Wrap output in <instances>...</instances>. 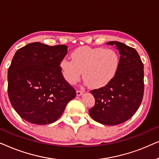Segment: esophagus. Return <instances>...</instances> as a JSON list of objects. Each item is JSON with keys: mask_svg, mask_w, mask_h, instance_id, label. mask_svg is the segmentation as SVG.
Segmentation results:
<instances>
[{"mask_svg": "<svg viewBox=\"0 0 159 159\" xmlns=\"http://www.w3.org/2000/svg\"><path fill=\"white\" fill-rule=\"evenodd\" d=\"M77 96H80V95H82V94H83V92L82 91H80V90H77Z\"/></svg>", "mask_w": 159, "mask_h": 159, "instance_id": "34e87169", "label": "esophagus"}]
</instances>
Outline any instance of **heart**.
Returning a JSON list of instances; mask_svg holds the SVG:
<instances>
[{
	"instance_id": "heart-1",
	"label": "heart",
	"mask_w": 159,
	"mask_h": 159,
	"mask_svg": "<svg viewBox=\"0 0 159 159\" xmlns=\"http://www.w3.org/2000/svg\"><path fill=\"white\" fill-rule=\"evenodd\" d=\"M72 59L64 58L60 68L64 80L70 84L79 81L83 71L86 84L98 89L112 81L119 70L120 57L113 49L82 46L71 53Z\"/></svg>"
}]
</instances>
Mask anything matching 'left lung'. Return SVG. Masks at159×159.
Instances as JSON below:
<instances>
[{"label":"left lung","instance_id":"obj_1","mask_svg":"<svg viewBox=\"0 0 159 159\" xmlns=\"http://www.w3.org/2000/svg\"><path fill=\"white\" fill-rule=\"evenodd\" d=\"M106 44L114 45L119 51V68L109 84L90 91L95 104L89 113L97 122L113 126L127 121L140 107L144 92V69L133 48L117 41Z\"/></svg>","mask_w":159,"mask_h":159}]
</instances>
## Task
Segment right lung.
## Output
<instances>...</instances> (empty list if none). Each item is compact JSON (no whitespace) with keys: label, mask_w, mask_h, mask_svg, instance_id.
I'll use <instances>...</instances> for the list:
<instances>
[{"label":"right lung","mask_w":159,"mask_h":159,"mask_svg":"<svg viewBox=\"0 0 159 159\" xmlns=\"http://www.w3.org/2000/svg\"><path fill=\"white\" fill-rule=\"evenodd\" d=\"M64 45L30 43L16 52L8 70V93L17 114L39 125L56 121L76 91L64 80L60 62L67 54Z\"/></svg>","instance_id":"right-lung-1"}]
</instances>
